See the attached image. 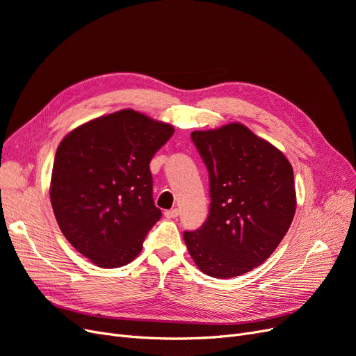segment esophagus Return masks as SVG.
Instances as JSON below:
<instances>
[{"label": "esophagus", "mask_w": 356, "mask_h": 356, "mask_svg": "<svg viewBox=\"0 0 356 356\" xmlns=\"http://www.w3.org/2000/svg\"><path fill=\"white\" fill-rule=\"evenodd\" d=\"M165 218H176L179 216V209L177 208H173V209H168V211L164 213Z\"/></svg>", "instance_id": "34e87169"}]
</instances>
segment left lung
<instances>
[{"mask_svg": "<svg viewBox=\"0 0 356 356\" xmlns=\"http://www.w3.org/2000/svg\"><path fill=\"white\" fill-rule=\"evenodd\" d=\"M191 136L208 168L211 207L204 226L183 239L207 275H242L270 258L292 225L293 168L279 148L238 122Z\"/></svg>", "mask_w": 356, "mask_h": 356, "instance_id": "obj_1", "label": "left lung"}]
</instances>
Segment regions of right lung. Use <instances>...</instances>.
Listing matches in <instances>:
<instances>
[{
	"label": "right lung",
	"instance_id": "1",
	"mask_svg": "<svg viewBox=\"0 0 356 356\" xmlns=\"http://www.w3.org/2000/svg\"><path fill=\"white\" fill-rule=\"evenodd\" d=\"M173 134L171 124L126 108L77 126L60 142L52 211L64 238L95 266L123 267L140 254L161 218L149 163Z\"/></svg>",
	"mask_w": 356,
	"mask_h": 356
}]
</instances>
